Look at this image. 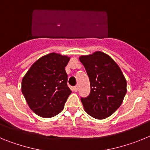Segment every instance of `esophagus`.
I'll use <instances>...</instances> for the list:
<instances>
[{"label": "esophagus", "mask_w": 150, "mask_h": 150, "mask_svg": "<svg viewBox=\"0 0 150 150\" xmlns=\"http://www.w3.org/2000/svg\"><path fill=\"white\" fill-rule=\"evenodd\" d=\"M73 90H74V91H78V86H74V88H73Z\"/></svg>", "instance_id": "34e87169"}]
</instances>
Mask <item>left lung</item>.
I'll return each instance as SVG.
<instances>
[{
  "label": "left lung",
  "mask_w": 150,
  "mask_h": 150,
  "mask_svg": "<svg viewBox=\"0 0 150 150\" xmlns=\"http://www.w3.org/2000/svg\"><path fill=\"white\" fill-rule=\"evenodd\" d=\"M79 61L89 78L91 91L81 98L86 112L95 119L103 120L120 107L126 94L127 83L114 60L102 52L83 55Z\"/></svg>",
  "instance_id": "8db88e82"
}]
</instances>
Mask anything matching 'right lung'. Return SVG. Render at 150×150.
<instances>
[{"label": "right lung", "instance_id": "add662e5", "mask_svg": "<svg viewBox=\"0 0 150 150\" xmlns=\"http://www.w3.org/2000/svg\"><path fill=\"white\" fill-rule=\"evenodd\" d=\"M69 60V57L54 52L44 55L33 64L22 79V94L38 116L52 117L64 109L71 93L64 70Z\"/></svg>", "mask_w": 150, "mask_h": 150}]
</instances>
